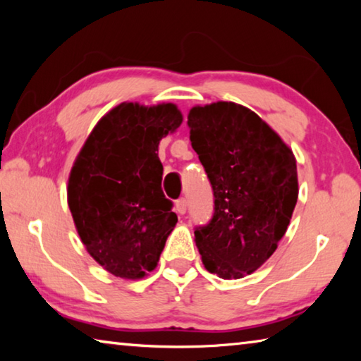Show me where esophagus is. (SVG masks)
<instances>
[{
	"instance_id": "esophagus-1",
	"label": "esophagus",
	"mask_w": 361,
	"mask_h": 361,
	"mask_svg": "<svg viewBox=\"0 0 361 361\" xmlns=\"http://www.w3.org/2000/svg\"><path fill=\"white\" fill-rule=\"evenodd\" d=\"M175 209H176V212L180 213V215H185L186 210H188V200L185 197H181V199L176 200Z\"/></svg>"
}]
</instances>
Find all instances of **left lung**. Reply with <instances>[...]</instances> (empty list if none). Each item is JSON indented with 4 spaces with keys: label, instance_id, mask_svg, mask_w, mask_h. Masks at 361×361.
Masks as SVG:
<instances>
[{
    "label": "left lung",
    "instance_id": "left-lung-1",
    "mask_svg": "<svg viewBox=\"0 0 361 361\" xmlns=\"http://www.w3.org/2000/svg\"><path fill=\"white\" fill-rule=\"evenodd\" d=\"M189 140L213 189V216L194 229L205 269L242 279L271 258L298 200L296 159L258 114L232 102L194 106Z\"/></svg>",
    "mask_w": 361,
    "mask_h": 361
}]
</instances>
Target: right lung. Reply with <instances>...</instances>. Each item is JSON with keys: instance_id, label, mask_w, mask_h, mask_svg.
Returning a JSON list of instances; mask_svg holds the SVG:
<instances>
[{"instance_id": "obj_1", "label": "right lung", "mask_w": 361, "mask_h": 361, "mask_svg": "<svg viewBox=\"0 0 361 361\" xmlns=\"http://www.w3.org/2000/svg\"><path fill=\"white\" fill-rule=\"evenodd\" d=\"M183 121L172 103H121L85 140L68 180L78 234L100 266L122 279H142L157 266L176 221L162 192V137Z\"/></svg>"}]
</instances>
